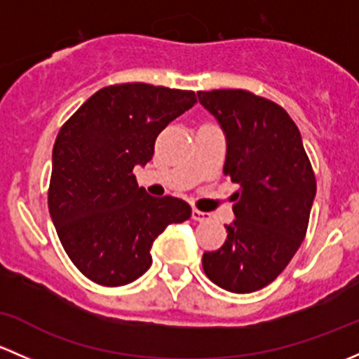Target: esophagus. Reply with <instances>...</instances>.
Returning <instances> with one entry per match:
<instances>
[{"instance_id":"esophagus-1","label":"esophagus","mask_w":359,"mask_h":359,"mask_svg":"<svg viewBox=\"0 0 359 359\" xmlns=\"http://www.w3.org/2000/svg\"><path fill=\"white\" fill-rule=\"evenodd\" d=\"M191 217H193V220H198V222H205V220L210 219V213H205L201 212V210H193V213H191Z\"/></svg>"}]
</instances>
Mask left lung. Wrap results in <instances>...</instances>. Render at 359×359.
Listing matches in <instances>:
<instances>
[{
    "label": "left lung",
    "instance_id": "left-lung-1",
    "mask_svg": "<svg viewBox=\"0 0 359 359\" xmlns=\"http://www.w3.org/2000/svg\"><path fill=\"white\" fill-rule=\"evenodd\" d=\"M226 132L224 175L240 184L227 240L203 253L205 274L227 292L276 280L306 238L316 177L288 112L248 90L198 92Z\"/></svg>",
    "mask_w": 359,
    "mask_h": 359
}]
</instances>
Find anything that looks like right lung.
I'll use <instances>...</instances> for the list:
<instances>
[{
    "label": "right lung",
    "mask_w": 359,
    "mask_h": 359,
    "mask_svg": "<svg viewBox=\"0 0 359 359\" xmlns=\"http://www.w3.org/2000/svg\"><path fill=\"white\" fill-rule=\"evenodd\" d=\"M196 104L193 90L119 83L93 93L59 130L48 210L64 250L93 283L123 287L151 267V247L170 224L191 217L180 198L137 186L170 121Z\"/></svg>",
    "instance_id": "add662e5"
}]
</instances>
